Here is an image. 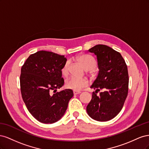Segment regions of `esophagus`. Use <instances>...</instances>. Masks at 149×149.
Returning <instances> with one entry per match:
<instances>
[{
	"label": "esophagus",
	"mask_w": 149,
	"mask_h": 149,
	"mask_svg": "<svg viewBox=\"0 0 149 149\" xmlns=\"http://www.w3.org/2000/svg\"><path fill=\"white\" fill-rule=\"evenodd\" d=\"M81 91H73V94H80Z\"/></svg>",
	"instance_id": "obj_1"
}]
</instances>
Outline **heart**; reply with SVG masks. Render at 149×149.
I'll use <instances>...</instances> for the list:
<instances>
[{
	"mask_svg": "<svg viewBox=\"0 0 149 149\" xmlns=\"http://www.w3.org/2000/svg\"><path fill=\"white\" fill-rule=\"evenodd\" d=\"M78 61L83 66L84 70L89 71L93 70L96 65V61L95 59L91 56L88 55H82L78 58ZM69 73V64L68 62L65 63L61 69V73L63 76H66ZM88 80L85 78H79L76 77H70L66 81V88L74 90L79 91L83 88L88 85Z\"/></svg>",
	"mask_w": 149,
	"mask_h": 149,
	"instance_id": "1",
	"label": "heart"
}]
</instances>
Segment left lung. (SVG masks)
<instances>
[{
	"instance_id": "left-lung-1",
	"label": "left lung",
	"mask_w": 149,
	"mask_h": 149,
	"mask_svg": "<svg viewBox=\"0 0 149 149\" xmlns=\"http://www.w3.org/2000/svg\"><path fill=\"white\" fill-rule=\"evenodd\" d=\"M96 56L99 73L91 86L95 89L86 107L88 114L97 121L109 120L118 115L127 96V66L120 53L104 45L88 49ZM101 89L100 95L97 93Z\"/></svg>"
}]
</instances>
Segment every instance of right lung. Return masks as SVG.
<instances>
[{
  "mask_svg": "<svg viewBox=\"0 0 149 149\" xmlns=\"http://www.w3.org/2000/svg\"><path fill=\"white\" fill-rule=\"evenodd\" d=\"M66 61L64 55L42 50L30 55L22 67V98L30 113L40 123L59 120L73 96L70 89L56 93L64 84L61 69Z\"/></svg>",
  "mask_w": 149,
  "mask_h": 149,
  "instance_id": "add662e5",
  "label": "right lung"
}]
</instances>
